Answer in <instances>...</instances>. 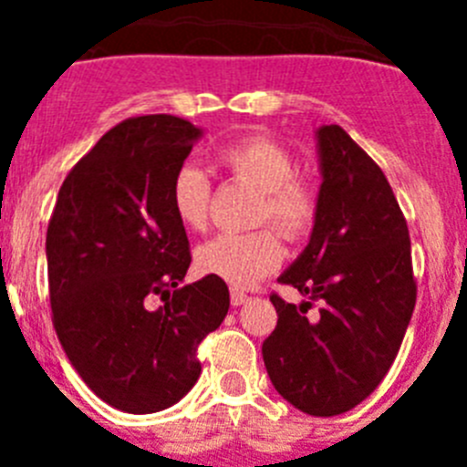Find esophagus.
Returning <instances> with one entry per match:
<instances>
[{
  "label": "esophagus",
  "mask_w": 467,
  "mask_h": 467,
  "mask_svg": "<svg viewBox=\"0 0 467 467\" xmlns=\"http://www.w3.org/2000/svg\"><path fill=\"white\" fill-rule=\"evenodd\" d=\"M250 296L245 292H238V290H231V306H243Z\"/></svg>",
  "instance_id": "1"
}]
</instances>
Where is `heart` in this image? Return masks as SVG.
Listing matches in <instances>:
<instances>
[{"label":"heart","mask_w":467,"mask_h":467,"mask_svg":"<svg viewBox=\"0 0 467 467\" xmlns=\"http://www.w3.org/2000/svg\"><path fill=\"white\" fill-rule=\"evenodd\" d=\"M220 166L236 182L259 192L254 222H269L287 241H301L317 220V193L295 172L292 154L269 135H247L217 151ZM171 203L187 229H205L210 182L203 171L182 166L172 177ZM275 230V231H276ZM273 229L253 234H222L196 250L201 274L222 278L234 287H250L283 262V243Z\"/></svg>","instance_id":"heart-1"}]
</instances>
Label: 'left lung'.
Wrapping results in <instances>:
<instances>
[{
	"instance_id": "1",
	"label": "left lung",
	"mask_w": 467,
	"mask_h": 467,
	"mask_svg": "<svg viewBox=\"0 0 467 467\" xmlns=\"http://www.w3.org/2000/svg\"><path fill=\"white\" fill-rule=\"evenodd\" d=\"M323 184L311 243L271 292L278 325L262 356L271 383L311 416L353 410L395 362L416 304L407 220L381 168L344 128L317 130ZM313 303L316 317H308Z\"/></svg>"
}]
</instances>
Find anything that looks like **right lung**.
<instances>
[{"label": "right lung", "mask_w": 467, "mask_h": 467, "mask_svg": "<svg viewBox=\"0 0 467 467\" xmlns=\"http://www.w3.org/2000/svg\"><path fill=\"white\" fill-rule=\"evenodd\" d=\"M198 135L172 114L117 123L67 172L48 222L57 339L86 386L128 414L168 410L192 390L198 346L229 311L222 278L179 287L192 253L171 187Z\"/></svg>", "instance_id": "add662e5"}]
</instances>
